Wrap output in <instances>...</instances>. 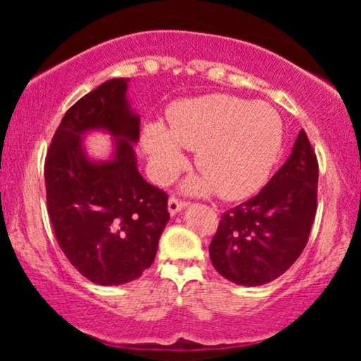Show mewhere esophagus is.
I'll return each instance as SVG.
<instances>
[{"instance_id": "esophagus-1", "label": "esophagus", "mask_w": 361, "mask_h": 361, "mask_svg": "<svg viewBox=\"0 0 361 361\" xmlns=\"http://www.w3.org/2000/svg\"><path fill=\"white\" fill-rule=\"evenodd\" d=\"M183 207H186V202L185 200H180V198H178V197H171L168 200V210H169V214H171V215H175L176 212H180V210L183 209Z\"/></svg>"}]
</instances>
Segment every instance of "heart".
I'll return each mask as SVG.
<instances>
[{
	"instance_id": "1",
	"label": "heart",
	"mask_w": 361,
	"mask_h": 361,
	"mask_svg": "<svg viewBox=\"0 0 361 361\" xmlns=\"http://www.w3.org/2000/svg\"><path fill=\"white\" fill-rule=\"evenodd\" d=\"M281 139L283 123L270 105L214 93L176 103L168 128L163 123L147 126L144 147L161 183L171 181L186 166L181 145L197 151L195 164L204 175L193 190H215L221 198L238 200L270 175Z\"/></svg>"
}]
</instances>
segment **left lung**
<instances>
[{
  "mask_svg": "<svg viewBox=\"0 0 361 361\" xmlns=\"http://www.w3.org/2000/svg\"><path fill=\"white\" fill-rule=\"evenodd\" d=\"M317 178L316 151L302 128L292 154L259 193L222 214L209 246L215 270L246 287L283 275L309 241Z\"/></svg>",
  "mask_w": 361,
  "mask_h": 361,
  "instance_id": "8db88e82",
  "label": "left lung"
}]
</instances>
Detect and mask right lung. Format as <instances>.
<instances>
[{"instance_id":"1","label":"right lung","mask_w":361,"mask_h":361,"mask_svg":"<svg viewBox=\"0 0 361 361\" xmlns=\"http://www.w3.org/2000/svg\"><path fill=\"white\" fill-rule=\"evenodd\" d=\"M128 78L90 91L64 114L45 156L47 212L69 263L98 285L139 279L156 258L166 226L168 193L140 176L130 142L140 118L126 100ZM105 128L118 137L114 159L91 164L80 135Z\"/></svg>"}]
</instances>
